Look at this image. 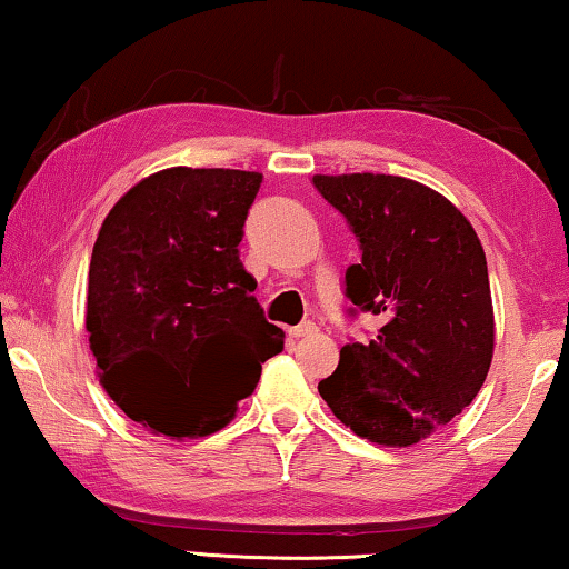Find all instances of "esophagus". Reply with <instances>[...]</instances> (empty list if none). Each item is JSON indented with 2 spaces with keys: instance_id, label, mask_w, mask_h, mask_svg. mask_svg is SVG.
Returning <instances> with one entry per match:
<instances>
[{
  "instance_id": "1",
  "label": "esophagus",
  "mask_w": 569,
  "mask_h": 569,
  "mask_svg": "<svg viewBox=\"0 0 569 569\" xmlns=\"http://www.w3.org/2000/svg\"><path fill=\"white\" fill-rule=\"evenodd\" d=\"M316 333H318V326L316 323H302V326L290 328L292 339H308V336H316Z\"/></svg>"
}]
</instances>
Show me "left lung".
Segmentation results:
<instances>
[{"label": "left lung", "instance_id": "1", "mask_svg": "<svg viewBox=\"0 0 569 569\" xmlns=\"http://www.w3.org/2000/svg\"><path fill=\"white\" fill-rule=\"evenodd\" d=\"M312 184L359 241L346 298L382 318L375 339L343 346L318 392L361 439L410 447L462 413L488 377L496 320L482 243L447 197L413 179L316 174Z\"/></svg>", "mask_w": 569, "mask_h": 569}]
</instances>
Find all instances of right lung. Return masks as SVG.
Wrapping results in <instances>:
<instances>
[{"instance_id": "1", "label": "right lung", "mask_w": 569, "mask_h": 569, "mask_svg": "<svg viewBox=\"0 0 569 569\" xmlns=\"http://www.w3.org/2000/svg\"><path fill=\"white\" fill-rule=\"evenodd\" d=\"M259 171L174 167L114 202L94 241L89 349L107 395L153 433L223 428L284 331L253 298L238 243Z\"/></svg>"}]
</instances>
